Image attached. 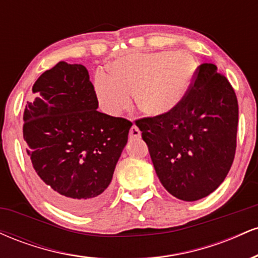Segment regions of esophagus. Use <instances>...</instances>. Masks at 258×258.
<instances>
[{"label": "esophagus", "mask_w": 258, "mask_h": 258, "mask_svg": "<svg viewBox=\"0 0 258 258\" xmlns=\"http://www.w3.org/2000/svg\"><path fill=\"white\" fill-rule=\"evenodd\" d=\"M130 138L131 139H138L141 138V131L136 125H133L130 130Z\"/></svg>", "instance_id": "esophagus-1"}]
</instances>
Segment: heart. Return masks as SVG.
Masks as SVG:
<instances>
[{
    "label": "heart",
    "instance_id": "obj_1",
    "mask_svg": "<svg viewBox=\"0 0 258 258\" xmlns=\"http://www.w3.org/2000/svg\"><path fill=\"white\" fill-rule=\"evenodd\" d=\"M197 73V59L189 52L135 53L115 61L111 73L97 72L94 91L110 115L128 108L136 93V103L144 114L161 116L182 103Z\"/></svg>",
    "mask_w": 258,
    "mask_h": 258
}]
</instances>
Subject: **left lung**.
<instances>
[{"instance_id": "left-lung-1", "label": "left lung", "mask_w": 258, "mask_h": 258, "mask_svg": "<svg viewBox=\"0 0 258 258\" xmlns=\"http://www.w3.org/2000/svg\"><path fill=\"white\" fill-rule=\"evenodd\" d=\"M238 99L215 64L198 68L182 103L161 116L136 120L160 182L183 201L203 199L223 182L233 164Z\"/></svg>"}]
</instances>
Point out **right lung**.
<instances>
[{"label": "right lung", "instance_id": "right-lung-1", "mask_svg": "<svg viewBox=\"0 0 258 258\" xmlns=\"http://www.w3.org/2000/svg\"><path fill=\"white\" fill-rule=\"evenodd\" d=\"M87 69L59 61L32 86L23 136L41 191L75 214H90L110 197V182L131 121L97 110Z\"/></svg>", "mask_w": 258, "mask_h": 258}]
</instances>
